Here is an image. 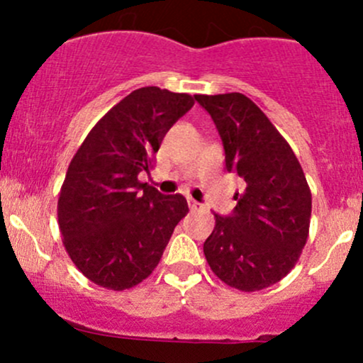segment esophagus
<instances>
[{
  "label": "esophagus",
  "instance_id": "34e87169",
  "mask_svg": "<svg viewBox=\"0 0 363 363\" xmlns=\"http://www.w3.org/2000/svg\"><path fill=\"white\" fill-rule=\"evenodd\" d=\"M188 205L191 211H199V208H202V203H199L196 200H193V199H188Z\"/></svg>",
  "mask_w": 363,
  "mask_h": 363
}]
</instances>
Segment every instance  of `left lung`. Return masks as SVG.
Wrapping results in <instances>:
<instances>
[{
	"label": "left lung",
	"mask_w": 363,
	"mask_h": 363,
	"mask_svg": "<svg viewBox=\"0 0 363 363\" xmlns=\"http://www.w3.org/2000/svg\"><path fill=\"white\" fill-rule=\"evenodd\" d=\"M225 147L226 170L244 181L232 216L214 214L203 242L212 272L228 286L258 291L279 283L298 262L311 223V189L290 144L240 93L195 94Z\"/></svg>",
	"instance_id": "8db88e82"
}]
</instances>
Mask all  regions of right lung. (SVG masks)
Here are the masks:
<instances>
[{
  "mask_svg": "<svg viewBox=\"0 0 363 363\" xmlns=\"http://www.w3.org/2000/svg\"><path fill=\"white\" fill-rule=\"evenodd\" d=\"M195 105L193 96L140 87L105 113L69 163L57 200L67 252L89 281L123 291L149 277L177 223L182 195H161L138 181L161 140Z\"/></svg>",
  "mask_w": 363,
  "mask_h": 363,
  "instance_id": "obj_1",
  "label": "right lung"
}]
</instances>
